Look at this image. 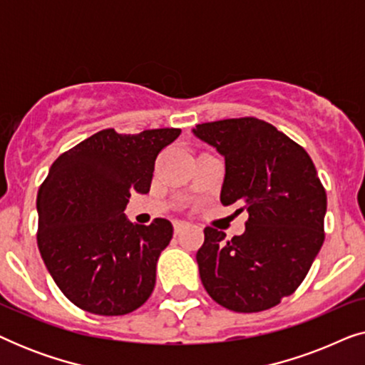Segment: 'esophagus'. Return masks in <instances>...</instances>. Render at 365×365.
Masks as SVG:
<instances>
[{"label":"esophagus","instance_id":"34e87169","mask_svg":"<svg viewBox=\"0 0 365 365\" xmlns=\"http://www.w3.org/2000/svg\"><path fill=\"white\" fill-rule=\"evenodd\" d=\"M186 227H189L187 222H184V221H174V232H176V234H181Z\"/></svg>","mask_w":365,"mask_h":365}]
</instances>
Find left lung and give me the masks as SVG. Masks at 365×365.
Listing matches in <instances>:
<instances>
[{"label": "left lung", "instance_id": "left-lung-1", "mask_svg": "<svg viewBox=\"0 0 365 365\" xmlns=\"http://www.w3.org/2000/svg\"><path fill=\"white\" fill-rule=\"evenodd\" d=\"M192 134L224 158L221 202L242 204L246 231L204 229L196 254L202 286L236 312L277 306L304 281L324 242L327 196L304 148L256 118L197 124Z\"/></svg>", "mask_w": 365, "mask_h": 365}]
</instances>
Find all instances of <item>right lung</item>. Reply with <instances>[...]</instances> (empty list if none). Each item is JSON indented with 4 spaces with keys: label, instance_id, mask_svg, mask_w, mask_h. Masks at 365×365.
Segmentation results:
<instances>
[{
    "label": "right lung",
    "instance_id": "1",
    "mask_svg": "<svg viewBox=\"0 0 365 365\" xmlns=\"http://www.w3.org/2000/svg\"><path fill=\"white\" fill-rule=\"evenodd\" d=\"M179 134L103 129L49 169L36 199L38 247L56 286L83 311L124 316L151 296L173 224L131 222L124 207L131 192H149L158 154Z\"/></svg>",
    "mask_w": 365,
    "mask_h": 365
}]
</instances>
